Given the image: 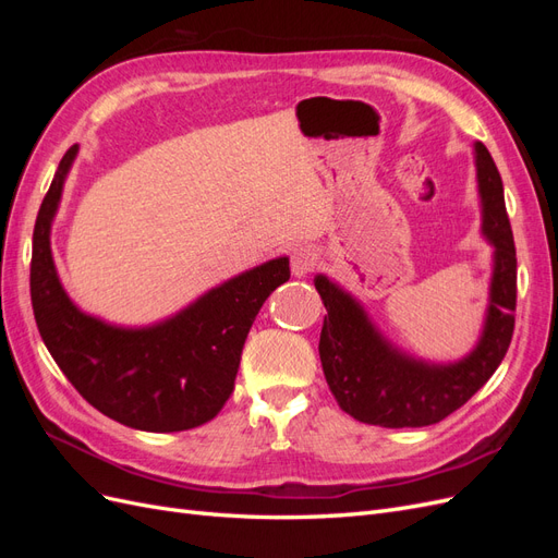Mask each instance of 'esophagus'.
<instances>
[{"label":"esophagus","mask_w":558,"mask_h":558,"mask_svg":"<svg viewBox=\"0 0 558 558\" xmlns=\"http://www.w3.org/2000/svg\"><path fill=\"white\" fill-rule=\"evenodd\" d=\"M318 263V248L312 244H298L291 253V269L295 277H305Z\"/></svg>","instance_id":"esophagus-1"}]
</instances>
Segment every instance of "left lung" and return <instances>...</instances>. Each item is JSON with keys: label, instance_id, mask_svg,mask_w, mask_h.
<instances>
[{"label": "left lung", "instance_id": "8db88e82", "mask_svg": "<svg viewBox=\"0 0 558 558\" xmlns=\"http://www.w3.org/2000/svg\"><path fill=\"white\" fill-rule=\"evenodd\" d=\"M482 238L492 244V283L482 332L463 359L435 363L396 347L359 298L326 275L314 286L328 310L318 356L335 400L353 418L384 428H421L449 416L488 381L508 353L517 305V251L502 179L482 142H475Z\"/></svg>", "mask_w": 558, "mask_h": 558}]
</instances>
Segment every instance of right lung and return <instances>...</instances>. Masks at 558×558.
<instances>
[{
  "mask_svg": "<svg viewBox=\"0 0 558 558\" xmlns=\"http://www.w3.org/2000/svg\"><path fill=\"white\" fill-rule=\"evenodd\" d=\"M76 154L78 144L60 160L32 238L29 293L41 340L76 391L118 424L148 433L207 424L232 393L263 302L291 277L289 258L251 267L150 326H116L86 314L66 295L50 248Z\"/></svg>",
  "mask_w": 558,
  "mask_h": 558,
  "instance_id": "1",
  "label": "right lung"
}]
</instances>
